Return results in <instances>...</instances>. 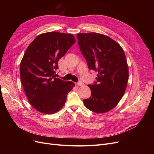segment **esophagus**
Returning <instances> with one entry per match:
<instances>
[{
  "label": "esophagus",
  "instance_id": "obj_1",
  "mask_svg": "<svg viewBox=\"0 0 154 154\" xmlns=\"http://www.w3.org/2000/svg\"><path fill=\"white\" fill-rule=\"evenodd\" d=\"M83 84H84V83L82 82H79L75 84V85H78V86H82V85H83Z\"/></svg>",
  "mask_w": 154,
  "mask_h": 154
}]
</instances>
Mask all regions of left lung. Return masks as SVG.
<instances>
[{"label":"left lung","mask_w":154,"mask_h":154,"mask_svg":"<svg viewBox=\"0 0 154 154\" xmlns=\"http://www.w3.org/2000/svg\"><path fill=\"white\" fill-rule=\"evenodd\" d=\"M80 50L88 69L98 72L97 81L88 85L90 98L84 100L85 106L95 113H106L114 109L125 92L128 67L123 48L109 36L101 34H77Z\"/></svg>","instance_id":"8db88e82"}]
</instances>
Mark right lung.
<instances>
[{"label": "right lung", "instance_id": "obj_1", "mask_svg": "<svg viewBox=\"0 0 154 154\" xmlns=\"http://www.w3.org/2000/svg\"><path fill=\"white\" fill-rule=\"evenodd\" d=\"M75 42L71 34L49 32L38 35L27 48L20 66V80L29 103L46 114L57 112L75 86L55 77L58 61Z\"/></svg>", "mask_w": 154, "mask_h": 154}]
</instances>
